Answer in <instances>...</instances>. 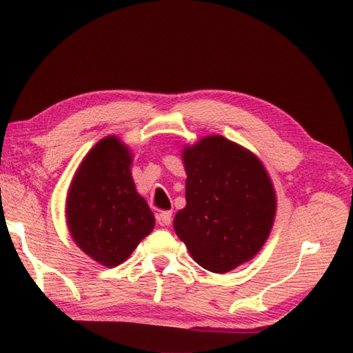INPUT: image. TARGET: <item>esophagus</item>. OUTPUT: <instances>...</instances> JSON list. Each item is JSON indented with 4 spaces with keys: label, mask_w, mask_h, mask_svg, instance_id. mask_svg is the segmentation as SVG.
Listing matches in <instances>:
<instances>
[{
    "label": "esophagus",
    "mask_w": 353,
    "mask_h": 353,
    "mask_svg": "<svg viewBox=\"0 0 353 353\" xmlns=\"http://www.w3.org/2000/svg\"><path fill=\"white\" fill-rule=\"evenodd\" d=\"M171 219H172L171 211H162V213L159 214V222L162 223V225H170Z\"/></svg>",
    "instance_id": "34e87169"
}]
</instances>
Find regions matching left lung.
<instances>
[{
	"label": "left lung",
	"instance_id": "8db88e82",
	"mask_svg": "<svg viewBox=\"0 0 353 353\" xmlns=\"http://www.w3.org/2000/svg\"><path fill=\"white\" fill-rule=\"evenodd\" d=\"M187 205L174 232L199 265L227 273L258 254L276 216V193L258 156L222 136L185 145Z\"/></svg>",
	"mask_w": 353,
	"mask_h": 353
}]
</instances>
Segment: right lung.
I'll use <instances>...</instances> for the list:
<instances>
[{
    "instance_id": "add662e5",
    "label": "right lung",
    "mask_w": 353,
    "mask_h": 353,
    "mask_svg": "<svg viewBox=\"0 0 353 353\" xmlns=\"http://www.w3.org/2000/svg\"><path fill=\"white\" fill-rule=\"evenodd\" d=\"M131 150L119 137L94 145L77 168L66 197V222L74 242L108 268L130 258L154 228V214L137 193Z\"/></svg>"
}]
</instances>
